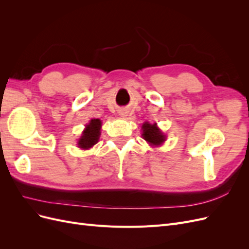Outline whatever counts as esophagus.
<instances>
[{
  "label": "esophagus",
  "mask_w": 249,
  "mask_h": 249,
  "mask_svg": "<svg viewBox=\"0 0 249 249\" xmlns=\"http://www.w3.org/2000/svg\"><path fill=\"white\" fill-rule=\"evenodd\" d=\"M122 115H124V114H122Z\"/></svg>",
  "instance_id": "esophagus-1"
}]
</instances>
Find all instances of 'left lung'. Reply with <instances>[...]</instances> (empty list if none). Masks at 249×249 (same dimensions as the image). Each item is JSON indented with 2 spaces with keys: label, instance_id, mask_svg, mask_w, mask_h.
Here are the masks:
<instances>
[{
  "label": "left lung",
  "instance_id": "8db88e82",
  "mask_svg": "<svg viewBox=\"0 0 249 249\" xmlns=\"http://www.w3.org/2000/svg\"><path fill=\"white\" fill-rule=\"evenodd\" d=\"M142 138L152 146H159L166 140V136L157 126V124H150L149 123L142 124Z\"/></svg>",
  "mask_w": 249,
  "mask_h": 249
}]
</instances>
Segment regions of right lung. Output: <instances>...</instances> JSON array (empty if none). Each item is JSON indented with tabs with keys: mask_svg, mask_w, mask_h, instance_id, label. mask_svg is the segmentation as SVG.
I'll return each instance as SVG.
<instances>
[{
	"mask_svg": "<svg viewBox=\"0 0 249 249\" xmlns=\"http://www.w3.org/2000/svg\"><path fill=\"white\" fill-rule=\"evenodd\" d=\"M101 127L102 122L99 118L90 120L78 141V146L82 149H88L96 144L101 136Z\"/></svg>",
	"mask_w": 249,
	"mask_h": 249,
	"instance_id": "add662e5",
	"label": "right lung"
}]
</instances>
